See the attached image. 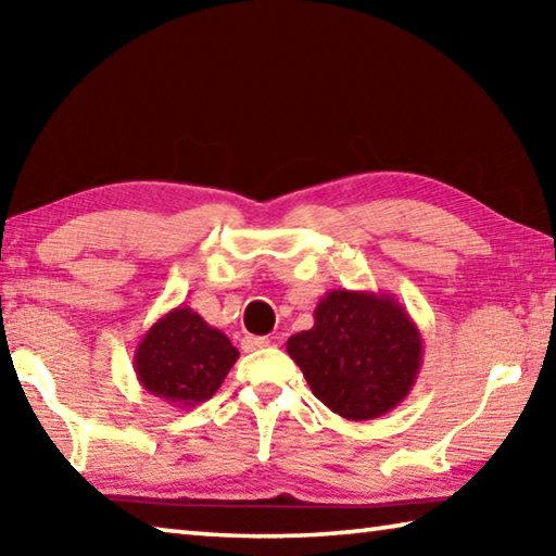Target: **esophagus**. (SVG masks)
I'll use <instances>...</instances> for the list:
<instances>
[{"mask_svg":"<svg viewBox=\"0 0 556 556\" xmlns=\"http://www.w3.org/2000/svg\"><path fill=\"white\" fill-rule=\"evenodd\" d=\"M269 338L267 336H244L242 338V351H260V348H267Z\"/></svg>","mask_w":556,"mask_h":556,"instance_id":"34e87169","label":"esophagus"}]
</instances>
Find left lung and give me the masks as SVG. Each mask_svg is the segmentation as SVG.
Instances as JSON below:
<instances>
[{"label": "left lung", "instance_id": "obj_1", "mask_svg": "<svg viewBox=\"0 0 556 556\" xmlns=\"http://www.w3.org/2000/svg\"><path fill=\"white\" fill-rule=\"evenodd\" d=\"M287 353L328 409L368 421L407 397L425 345L392 294L333 289L316 304L314 326L289 338Z\"/></svg>", "mask_w": 556, "mask_h": 556}]
</instances>
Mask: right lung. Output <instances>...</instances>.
I'll return each mask as SVG.
<instances>
[{
    "instance_id": "add662e5",
    "label": "right lung",
    "mask_w": 556,
    "mask_h": 556,
    "mask_svg": "<svg viewBox=\"0 0 556 556\" xmlns=\"http://www.w3.org/2000/svg\"><path fill=\"white\" fill-rule=\"evenodd\" d=\"M238 348L188 306H176L137 343L135 372L142 388L174 407L211 400L238 361Z\"/></svg>"
}]
</instances>
